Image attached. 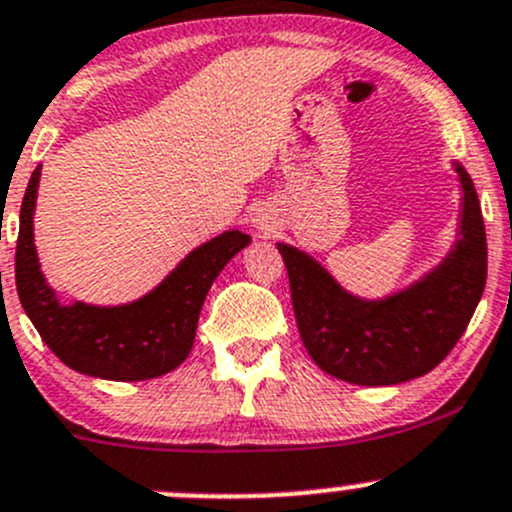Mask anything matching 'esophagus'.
Masks as SVG:
<instances>
[{
  "label": "esophagus",
  "mask_w": 512,
  "mask_h": 512,
  "mask_svg": "<svg viewBox=\"0 0 512 512\" xmlns=\"http://www.w3.org/2000/svg\"><path fill=\"white\" fill-rule=\"evenodd\" d=\"M255 227H257V230L265 232V235H267V232L275 230V223H272L270 215H267V213H260V215H255Z\"/></svg>",
  "instance_id": "esophagus-1"
}]
</instances>
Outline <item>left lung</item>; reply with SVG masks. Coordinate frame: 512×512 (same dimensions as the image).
Masks as SVG:
<instances>
[{
	"instance_id": "1",
	"label": "left lung",
	"mask_w": 512,
	"mask_h": 512,
	"mask_svg": "<svg viewBox=\"0 0 512 512\" xmlns=\"http://www.w3.org/2000/svg\"><path fill=\"white\" fill-rule=\"evenodd\" d=\"M458 240L446 260L401 292L361 299L314 257L280 242L299 337L314 364L359 386L404 384L436 369L466 332L488 275V245L476 185L461 163Z\"/></svg>"
}]
</instances>
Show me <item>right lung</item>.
Segmentation results:
<instances>
[{"label":"right lung","mask_w":512,"mask_h":512,"mask_svg":"<svg viewBox=\"0 0 512 512\" xmlns=\"http://www.w3.org/2000/svg\"><path fill=\"white\" fill-rule=\"evenodd\" d=\"M41 165L29 178L19 213L17 292L36 332L66 366L111 381H146L185 361L195 342L208 289L250 235L227 230L195 247L153 292L118 307L61 304L41 275L34 247V205Z\"/></svg>","instance_id":"add662e5"}]
</instances>
